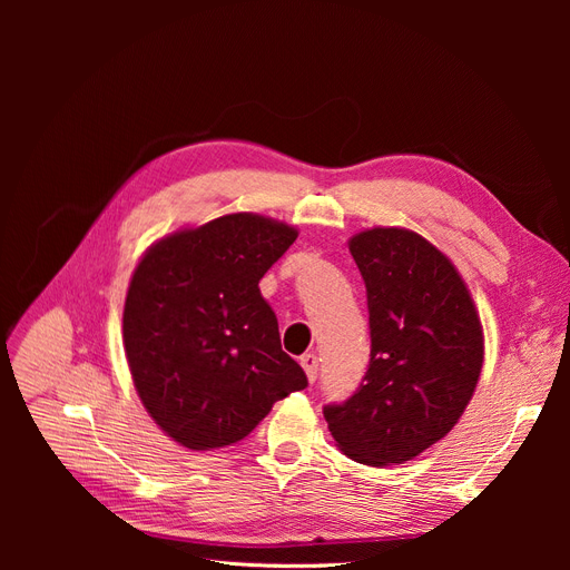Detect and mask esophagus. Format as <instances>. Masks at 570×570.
<instances>
[{
    "label": "esophagus",
    "instance_id": "1",
    "mask_svg": "<svg viewBox=\"0 0 570 570\" xmlns=\"http://www.w3.org/2000/svg\"><path fill=\"white\" fill-rule=\"evenodd\" d=\"M301 365H303L307 379H309V381H316V376H318V357H316L314 353H305V355L301 357Z\"/></svg>",
    "mask_w": 570,
    "mask_h": 570
}]
</instances>
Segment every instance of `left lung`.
<instances>
[{"mask_svg":"<svg viewBox=\"0 0 570 570\" xmlns=\"http://www.w3.org/2000/svg\"><path fill=\"white\" fill-rule=\"evenodd\" d=\"M348 249L367 288L370 367L323 415L351 460L402 464L460 421L481 376L483 327L455 265L423 235L370 228Z\"/></svg>","mask_w":570,"mask_h":570,"instance_id":"left-lung-1","label":"left lung"}]
</instances>
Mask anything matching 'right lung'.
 Listing matches in <instances>:
<instances>
[{
	"mask_svg": "<svg viewBox=\"0 0 570 570\" xmlns=\"http://www.w3.org/2000/svg\"><path fill=\"white\" fill-rule=\"evenodd\" d=\"M295 237L288 224L237 213L159 239L134 269L122 318L134 385L189 451L245 439L307 387L258 288Z\"/></svg>",
	"mask_w": 570,
	"mask_h": 570,
	"instance_id": "obj_1",
	"label": "right lung"
}]
</instances>
